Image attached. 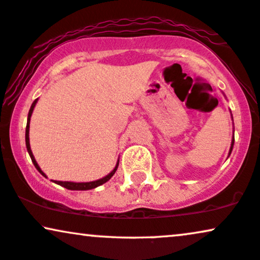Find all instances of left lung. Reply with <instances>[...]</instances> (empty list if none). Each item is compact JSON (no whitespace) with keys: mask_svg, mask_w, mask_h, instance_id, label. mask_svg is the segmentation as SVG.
Listing matches in <instances>:
<instances>
[{"mask_svg":"<svg viewBox=\"0 0 260 260\" xmlns=\"http://www.w3.org/2000/svg\"><path fill=\"white\" fill-rule=\"evenodd\" d=\"M232 119H233V116H232ZM233 146H234V136H233V139H232V145H231V150H229V154L232 153V151H233ZM229 157V156H228Z\"/></svg>","mask_w":260,"mask_h":260,"instance_id":"8db88e82","label":"left lung"}]
</instances>
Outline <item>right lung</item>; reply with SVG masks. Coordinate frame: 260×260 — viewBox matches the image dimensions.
Returning a JSON list of instances; mask_svg holds the SVG:
<instances>
[{
	"label": "right lung",
	"instance_id": "obj_1",
	"mask_svg": "<svg viewBox=\"0 0 260 260\" xmlns=\"http://www.w3.org/2000/svg\"><path fill=\"white\" fill-rule=\"evenodd\" d=\"M37 101H38V98H37V100H35V102H34V103H32V106H31V108H29V111H28V116H27V124H26V133H25L26 149H27V152H28V154H29V157H31V159H32V163L35 164L36 169H37L38 172L41 173L43 176H45V177H47V175H45V174L42 172V169L39 168L38 163L36 162V159H35V156H34V153H32V151H31V146H29V136H28V133H29V121H31L32 113H34V109H35L36 104H37ZM117 167H119V159H117V163H116V166H115V168H114L113 170H111V172H110L109 174H108L107 176L102 177V179L94 180V181H90V182L54 181V182H55V183H57V185L62 186V187H64V188H67V189H71V190H87V189H93V188H96V187L101 186V185H103V183H106L107 181H109V180L111 179V176H113L114 174H115V172H116V170H117Z\"/></svg>",
	"mask_w": 260,
	"mask_h": 260
}]
</instances>
